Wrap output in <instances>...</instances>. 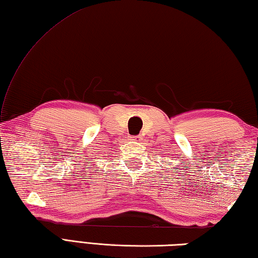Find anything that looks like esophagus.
Listing matches in <instances>:
<instances>
[{
    "label": "esophagus",
    "instance_id": "34e87169",
    "mask_svg": "<svg viewBox=\"0 0 258 258\" xmlns=\"http://www.w3.org/2000/svg\"><path fill=\"white\" fill-rule=\"evenodd\" d=\"M130 139L135 140V142H143V138L140 136H133V137H130Z\"/></svg>",
    "mask_w": 258,
    "mask_h": 258
}]
</instances>
